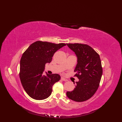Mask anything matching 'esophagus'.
<instances>
[{"instance_id":"1","label":"esophagus","mask_w":122,"mask_h":122,"mask_svg":"<svg viewBox=\"0 0 122 122\" xmlns=\"http://www.w3.org/2000/svg\"><path fill=\"white\" fill-rule=\"evenodd\" d=\"M61 80L62 81H68V80L67 79L64 78V77H61Z\"/></svg>"}]
</instances>
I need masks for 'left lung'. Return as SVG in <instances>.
Wrapping results in <instances>:
<instances>
[{"label":"left lung","instance_id":"left-lung-1","mask_svg":"<svg viewBox=\"0 0 122 122\" xmlns=\"http://www.w3.org/2000/svg\"><path fill=\"white\" fill-rule=\"evenodd\" d=\"M77 57V64L74 70L75 75L79 79L75 87L67 92V96L76 102H83L91 98L99 86L103 70L99 55L86 44H67Z\"/></svg>","mask_w":122,"mask_h":122}]
</instances>
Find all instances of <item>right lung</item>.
Returning <instances> with one entry per match:
<instances>
[{
    "instance_id": "1",
    "label": "right lung",
    "mask_w": 122,
    "mask_h": 122,
    "mask_svg": "<svg viewBox=\"0 0 122 122\" xmlns=\"http://www.w3.org/2000/svg\"><path fill=\"white\" fill-rule=\"evenodd\" d=\"M65 43L38 41L31 44L20 60L19 76L22 85L29 96L41 100L49 97L53 84L61 79L57 74L44 75L45 64L52 61L54 53Z\"/></svg>"
}]
</instances>
